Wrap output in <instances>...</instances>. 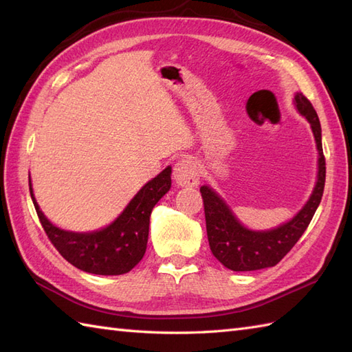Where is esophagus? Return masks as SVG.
Returning <instances> with one entry per match:
<instances>
[{
	"label": "esophagus",
	"instance_id": "esophagus-1",
	"mask_svg": "<svg viewBox=\"0 0 352 352\" xmlns=\"http://www.w3.org/2000/svg\"><path fill=\"white\" fill-rule=\"evenodd\" d=\"M174 182L182 187H195L199 183V173L192 159L184 157L178 160L174 166Z\"/></svg>",
	"mask_w": 352,
	"mask_h": 352
}]
</instances>
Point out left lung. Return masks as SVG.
<instances>
[{
  "label": "left lung",
  "mask_w": 352,
  "mask_h": 352,
  "mask_svg": "<svg viewBox=\"0 0 352 352\" xmlns=\"http://www.w3.org/2000/svg\"><path fill=\"white\" fill-rule=\"evenodd\" d=\"M294 104L299 113L311 123L320 157L317 184L314 187L309 201L290 221L270 230H250L242 226L226 202L211 187H201L210 248L221 265L235 272L272 267L281 262L283 257L294 247L306 228L309 226L321 202L324 183H326V159L322 155L321 124L317 111L303 94H296Z\"/></svg>",
  "instance_id": "1"
}]
</instances>
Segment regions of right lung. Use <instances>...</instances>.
<instances>
[{
	"label": "right lung",
	"mask_w": 352,
	"mask_h": 352,
	"mask_svg": "<svg viewBox=\"0 0 352 352\" xmlns=\"http://www.w3.org/2000/svg\"><path fill=\"white\" fill-rule=\"evenodd\" d=\"M170 188V166L144 186L123 212L101 230L76 233L62 230L44 217L30 192L47 238L68 263L95 275H122L140 263L147 248L151 210Z\"/></svg>",
	"instance_id": "1"
}]
</instances>
